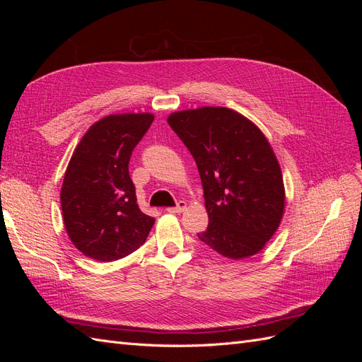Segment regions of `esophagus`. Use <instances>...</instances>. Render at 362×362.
<instances>
[{
    "label": "esophagus",
    "instance_id": "esophagus-1",
    "mask_svg": "<svg viewBox=\"0 0 362 362\" xmlns=\"http://www.w3.org/2000/svg\"><path fill=\"white\" fill-rule=\"evenodd\" d=\"M185 206H187V204H185V201H178L177 205H175V206L166 208V211H169V213H181V211L185 210Z\"/></svg>",
    "mask_w": 362,
    "mask_h": 362
}]
</instances>
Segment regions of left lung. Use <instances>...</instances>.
<instances>
[{
    "instance_id": "obj_1",
    "label": "left lung",
    "mask_w": 362,
    "mask_h": 362,
    "mask_svg": "<svg viewBox=\"0 0 362 362\" xmlns=\"http://www.w3.org/2000/svg\"><path fill=\"white\" fill-rule=\"evenodd\" d=\"M168 124L199 170L208 213L199 240L231 259L255 255L275 234L286 204L281 168L267 139L225 107L172 113Z\"/></svg>"
}]
</instances>
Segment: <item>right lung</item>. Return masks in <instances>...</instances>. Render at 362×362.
Listing matches in <instances>:
<instances>
[{"label":"right lung","instance_id":"1","mask_svg":"<svg viewBox=\"0 0 362 362\" xmlns=\"http://www.w3.org/2000/svg\"><path fill=\"white\" fill-rule=\"evenodd\" d=\"M154 116L110 115L83 136L64 173L60 201L75 247L98 261L133 254L156 218L140 211L128 164Z\"/></svg>","mask_w":362,"mask_h":362}]
</instances>
